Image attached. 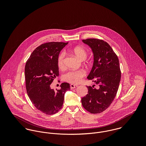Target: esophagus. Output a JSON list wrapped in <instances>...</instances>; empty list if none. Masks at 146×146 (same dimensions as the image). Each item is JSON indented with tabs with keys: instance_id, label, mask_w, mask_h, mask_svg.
Segmentation results:
<instances>
[{
	"instance_id": "34e87169",
	"label": "esophagus",
	"mask_w": 146,
	"mask_h": 146,
	"mask_svg": "<svg viewBox=\"0 0 146 146\" xmlns=\"http://www.w3.org/2000/svg\"><path fill=\"white\" fill-rule=\"evenodd\" d=\"M78 86V85H76V84H71L70 85V88L71 89H75L76 88H77Z\"/></svg>"
}]
</instances>
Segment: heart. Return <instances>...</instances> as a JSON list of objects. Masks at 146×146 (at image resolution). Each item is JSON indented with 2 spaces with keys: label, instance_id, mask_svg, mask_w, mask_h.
I'll list each match as a JSON object with an SVG mask.
<instances>
[{
  "label": "heart",
  "instance_id": "b5f03b06",
  "mask_svg": "<svg viewBox=\"0 0 146 146\" xmlns=\"http://www.w3.org/2000/svg\"><path fill=\"white\" fill-rule=\"evenodd\" d=\"M73 52L75 56L81 61L85 60L88 56L87 51L83 47L76 46L73 49ZM66 53L64 52L60 53L58 57L57 63L60 68H63L64 66V57ZM85 75V71L83 69L77 70H70L66 72L63 76V79L64 81L72 84L79 83L82 78Z\"/></svg>",
  "mask_w": 146,
  "mask_h": 146
}]
</instances>
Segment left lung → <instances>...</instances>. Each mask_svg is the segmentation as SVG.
Listing matches in <instances>:
<instances>
[{
	"instance_id": "8db88e82",
	"label": "left lung",
	"mask_w": 146,
	"mask_h": 146,
	"mask_svg": "<svg viewBox=\"0 0 146 146\" xmlns=\"http://www.w3.org/2000/svg\"><path fill=\"white\" fill-rule=\"evenodd\" d=\"M82 41L91 48L94 56L93 65L87 78L98 87L87 86L88 92L82 98V104L88 112L99 113L106 110L116 97L121 79L119 61L110 45L103 40L90 38Z\"/></svg>"
}]
</instances>
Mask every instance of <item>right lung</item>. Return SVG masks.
I'll return each instance as SVG.
<instances>
[{
  "mask_svg": "<svg viewBox=\"0 0 146 146\" xmlns=\"http://www.w3.org/2000/svg\"><path fill=\"white\" fill-rule=\"evenodd\" d=\"M68 42H49L38 46L26 63L25 76L27 95L33 104L46 115L57 113L62 107L64 95L70 89L63 83L60 89L54 90L50 84L59 75L57 59Z\"/></svg>",
  "mask_w": 146,
  "mask_h": 146,
  "instance_id": "obj_1",
  "label": "right lung"
}]
</instances>
